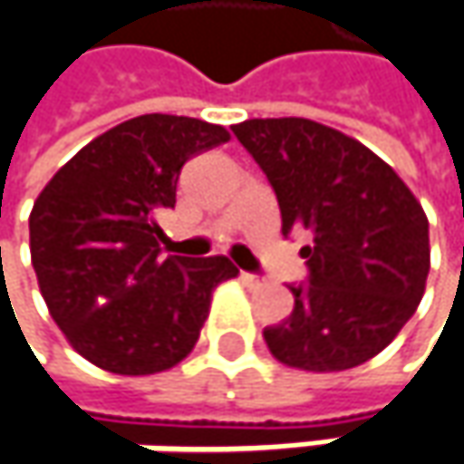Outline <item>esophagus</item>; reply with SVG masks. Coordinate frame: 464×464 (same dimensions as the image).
<instances>
[{"instance_id": "1", "label": "esophagus", "mask_w": 464, "mask_h": 464, "mask_svg": "<svg viewBox=\"0 0 464 464\" xmlns=\"http://www.w3.org/2000/svg\"><path fill=\"white\" fill-rule=\"evenodd\" d=\"M241 281H244L246 286H263V284H266V278H263V276L249 274V271H244V274H241Z\"/></svg>"}]
</instances>
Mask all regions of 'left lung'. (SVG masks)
I'll return each instance as SVG.
<instances>
[{"mask_svg":"<svg viewBox=\"0 0 464 464\" xmlns=\"http://www.w3.org/2000/svg\"><path fill=\"white\" fill-rule=\"evenodd\" d=\"M233 135L266 172L281 233L305 228L308 276L289 318L263 337L281 363L343 372L377 356L414 316L430 271L428 218L358 140L311 119H249Z\"/></svg>","mask_w":464,"mask_h":464,"instance_id":"left-lung-1","label":"left lung"}]
</instances>
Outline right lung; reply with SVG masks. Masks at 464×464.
<instances>
[{
	"label": "right lung",
	"mask_w": 464,
	"mask_h": 464,
	"mask_svg": "<svg viewBox=\"0 0 464 464\" xmlns=\"http://www.w3.org/2000/svg\"><path fill=\"white\" fill-rule=\"evenodd\" d=\"M228 140L220 124L146 113L82 148L39 193L31 263L68 343L113 374H153L188 356L228 257H161L156 218L175 209L183 164Z\"/></svg>",
	"instance_id": "1"
}]
</instances>
